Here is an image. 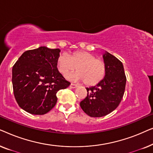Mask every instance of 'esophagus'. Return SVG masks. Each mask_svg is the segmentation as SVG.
Instances as JSON below:
<instances>
[{"label":"esophagus","instance_id":"34e87169","mask_svg":"<svg viewBox=\"0 0 153 153\" xmlns=\"http://www.w3.org/2000/svg\"><path fill=\"white\" fill-rule=\"evenodd\" d=\"M70 87L72 88H75L77 87V85L75 84V83H71Z\"/></svg>","mask_w":153,"mask_h":153}]
</instances>
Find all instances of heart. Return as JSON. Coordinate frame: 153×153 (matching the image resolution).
Listing matches in <instances>:
<instances>
[{
  "label": "heart",
  "mask_w": 153,
  "mask_h": 153,
  "mask_svg": "<svg viewBox=\"0 0 153 153\" xmlns=\"http://www.w3.org/2000/svg\"><path fill=\"white\" fill-rule=\"evenodd\" d=\"M56 65L63 76L70 74L76 68L78 71L68 75V78L83 81L88 85H95L100 83L104 79L106 71L104 60L85 51H76L69 55L60 54L56 60Z\"/></svg>",
  "instance_id": "heart-1"
}]
</instances>
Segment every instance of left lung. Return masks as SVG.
Returning a JSON list of instances; mask_svg holds the SVG:
<instances>
[{
	"instance_id": "obj_1",
	"label": "left lung",
	"mask_w": 153,
	"mask_h": 153,
	"mask_svg": "<svg viewBox=\"0 0 153 153\" xmlns=\"http://www.w3.org/2000/svg\"><path fill=\"white\" fill-rule=\"evenodd\" d=\"M103 58L106 68L105 76L95 86L86 88L87 97L80 102L83 111L94 118L106 116L118 107L126 85L122 62L108 52Z\"/></svg>"
}]
</instances>
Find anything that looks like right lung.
<instances>
[{
	"label": "right lung",
	"mask_w": 153,
	"mask_h": 153,
	"mask_svg": "<svg viewBox=\"0 0 153 153\" xmlns=\"http://www.w3.org/2000/svg\"><path fill=\"white\" fill-rule=\"evenodd\" d=\"M59 49L40 47L25 51L12 68L16 101L29 114L44 115L55 106L56 93L70 85L58 70Z\"/></svg>",
	"instance_id": "right-lung-1"
}]
</instances>
